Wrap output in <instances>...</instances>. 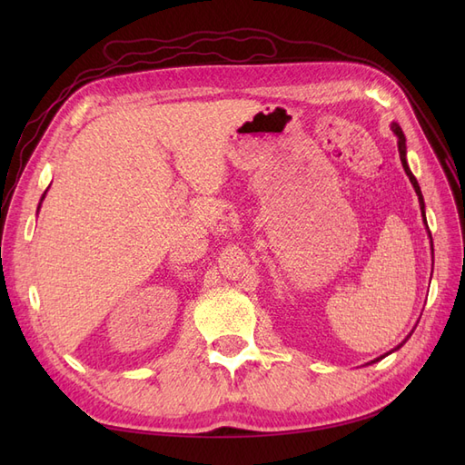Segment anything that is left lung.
Masks as SVG:
<instances>
[{"mask_svg":"<svg viewBox=\"0 0 465 465\" xmlns=\"http://www.w3.org/2000/svg\"><path fill=\"white\" fill-rule=\"evenodd\" d=\"M391 132L398 135V149H400V159H401V164H403V171H405L407 176H410L411 184H413V188H415V192H417V195H419V205H420V209H423V217H425L423 193H420V188H419V184H417V178H415L413 173L410 171V166H407V159H405V135H403V132H401V128H400V124H391ZM425 223H427V221H425ZM430 242H432V241H430Z\"/></svg>","mask_w":465,"mask_h":465,"instance_id":"1","label":"left lung"}]
</instances>
